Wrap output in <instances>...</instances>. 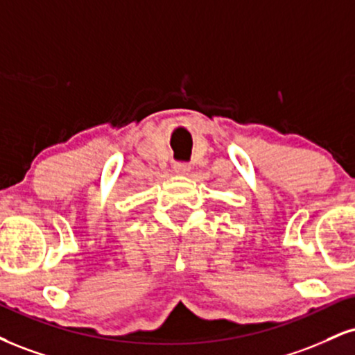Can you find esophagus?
Returning a JSON list of instances; mask_svg holds the SVG:
<instances>
[{"label": "esophagus", "instance_id": "obj_1", "mask_svg": "<svg viewBox=\"0 0 355 355\" xmlns=\"http://www.w3.org/2000/svg\"><path fill=\"white\" fill-rule=\"evenodd\" d=\"M173 173L189 175L190 173V165L189 164H175L173 165Z\"/></svg>", "mask_w": 355, "mask_h": 355}]
</instances>
